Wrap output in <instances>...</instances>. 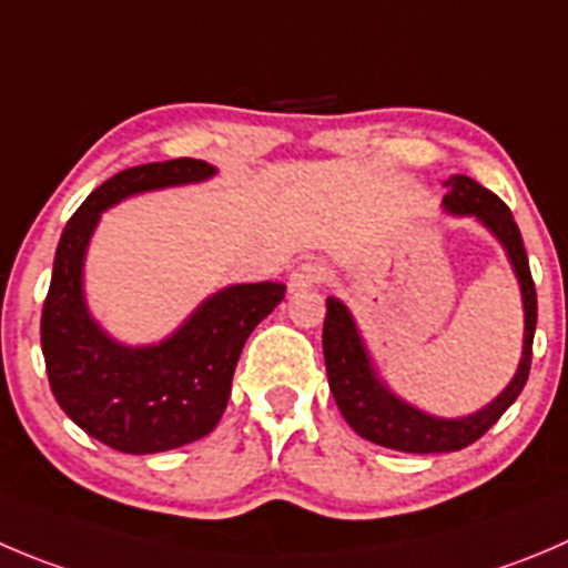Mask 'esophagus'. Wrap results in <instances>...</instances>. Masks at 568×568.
<instances>
[{"label":"esophagus","mask_w":568,"mask_h":568,"mask_svg":"<svg viewBox=\"0 0 568 568\" xmlns=\"http://www.w3.org/2000/svg\"><path fill=\"white\" fill-rule=\"evenodd\" d=\"M324 280H327V266L318 261H307L291 272L288 285H291V291H302V288H311V285L324 283Z\"/></svg>","instance_id":"esophagus-1"}]
</instances>
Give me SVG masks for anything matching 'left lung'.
I'll use <instances>...</instances> for the list:
<instances>
[{
  "mask_svg": "<svg viewBox=\"0 0 568 568\" xmlns=\"http://www.w3.org/2000/svg\"><path fill=\"white\" fill-rule=\"evenodd\" d=\"M447 189L449 194L444 196L447 211L458 213V216L480 219L508 250V257L514 263V272L521 285V300H525V349H521V363L516 368V377L510 379L508 388L491 405L464 418L427 416V413L416 410L407 402L396 399L388 388H383V383L374 377L366 346H363L361 335H357L349 311L335 296H329L322 344L335 405H338V410L344 413V418L357 436H363L372 444H379V447L399 449V453L430 455L455 453V449L469 447V444L486 436L494 424L499 422V416L514 405L516 396L525 388L527 377H530L538 300L530 263H527L525 241H521L519 227H516L514 213L497 194H491V191L483 189L471 178H464V174L449 178Z\"/></svg>",
  "mask_w": 568,
  "mask_h": 568,
  "instance_id": "left-lung-1",
  "label": "left lung"
}]
</instances>
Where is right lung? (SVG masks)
<instances>
[{
  "label": "right lung",
  "instance_id": "obj_1",
  "mask_svg": "<svg viewBox=\"0 0 568 568\" xmlns=\"http://www.w3.org/2000/svg\"><path fill=\"white\" fill-rule=\"evenodd\" d=\"M216 169L194 158L132 166L104 180L60 235L41 313L49 388L65 416L110 449L150 455L205 438L233 390L235 363L257 322L283 302V283L230 285L163 344H115L82 302V257L104 207L141 191L200 183Z\"/></svg>",
  "mask_w": 568,
  "mask_h": 568
}]
</instances>
